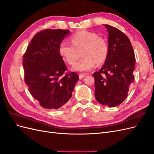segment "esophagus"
Listing matches in <instances>:
<instances>
[{
  "instance_id": "obj_1",
  "label": "esophagus",
  "mask_w": 154,
  "mask_h": 154,
  "mask_svg": "<svg viewBox=\"0 0 154 154\" xmlns=\"http://www.w3.org/2000/svg\"><path fill=\"white\" fill-rule=\"evenodd\" d=\"M85 76V74H79V78H80V79H82Z\"/></svg>"
}]
</instances>
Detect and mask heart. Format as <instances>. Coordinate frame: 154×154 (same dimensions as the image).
Instances as JSON below:
<instances>
[{"label":"heart","mask_w":154,"mask_h":154,"mask_svg":"<svg viewBox=\"0 0 154 154\" xmlns=\"http://www.w3.org/2000/svg\"><path fill=\"white\" fill-rule=\"evenodd\" d=\"M71 44L62 41L59 45V53L69 65L76 62L82 51L83 58L74 65L77 71H87L97 64L103 63L109 53L106 41L94 32L79 31L71 36Z\"/></svg>","instance_id":"b5f03b06"}]
</instances>
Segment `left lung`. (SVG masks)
I'll use <instances>...</instances> for the list:
<instances>
[{"label": "left lung", "instance_id": "1", "mask_svg": "<svg viewBox=\"0 0 154 154\" xmlns=\"http://www.w3.org/2000/svg\"><path fill=\"white\" fill-rule=\"evenodd\" d=\"M105 26L109 32V53L104 66L93 74L94 95L100 104L114 107L127 98L134 80L136 58L128 36L116 27Z\"/></svg>", "mask_w": 154, "mask_h": 154}]
</instances>
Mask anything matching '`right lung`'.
<instances>
[{"label": "right lung", "instance_id": "obj_1", "mask_svg": "<svg viewBox=\"0 0 154 154\" xmlns=\"http://www.w3.org/2000/svg\"><path fill=\"white\" fill-rule=\"evenodd\" d=\"M69 32L49 29L37 32L23 57L26 84L44 109H58L66 104L79 79L77 73L66 72L67 67L59 53L60 44Z\"/></svg>", "mask_w": 154, "mask_h": 154}]
</instances>
